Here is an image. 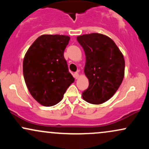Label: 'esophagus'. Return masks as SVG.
<instances>
[{
    "instance_id": "1",
    "label": "esophagus",
    "mask_w": 149,
    "mask_h": 149,
    "mask_svg": "<svg viewBox=\"0 0 149 149\" xmlns=\"http://www.w3.org/2000/svg\"><path fill=\"white\" fill-rule=\"evenodd\" d=\"M73 77H74L76 79H78V77H79V73H78V71H77V72L74 73V74H73Z\"/></svg>"
}]
</instances>
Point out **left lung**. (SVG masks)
Wrapping results in <instances>:
<instances>
[{
    "mask_svg": "<svg viewBox=\"0 0 149 149\" xmlns=\"http://www.w3.org/2000/svg\"><path fill=\"white\" fill-rule=\"evenodd\" d=\"M77 40L84 49V72L89 80L82 97L88 103H104L113 97L123 80V55L113 40L103 34H85L77 37Z\"/></svg>",
    "mask_w": 149,
    "mask_h": 149,
    "instance_id": "1",
    "label": "left lung"
}]
</instances>
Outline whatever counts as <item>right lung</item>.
<instances>
[{
	"label": "right lung",
	"instance_id": "1",
	"mask_svg": "<svg viewBox=\"0 0 149 149\" xmlns=\"http://www.w3.org/2000/svg\"><path fill=\"white\" fill-rule=\"evenodd\" d=\"M69 40L68 36L42 35L30 46L24 58L26 85L32 97L42 106L59 103L74 82L64 57Z\"/></svg>",
	"mask_w": 149,
	"mask_h": 149
}]
</instances>
